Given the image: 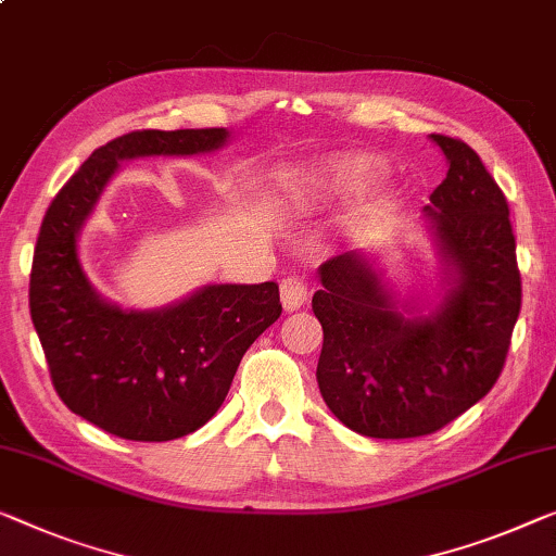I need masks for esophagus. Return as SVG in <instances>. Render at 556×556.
I'll return each instance as SVG.
<instances>
[{"instance_id":"34e87169","label":"esophagus","mask_w":556,"mask_h":556,"mask_svg":"<svg viewBox=\"0 0 556 556\" xmlns=\"http://www.w3.org/2000/svg\"><path fill=\"white\" fill-rule=\"evenodd\" d=\"M306 300H309V287H306L304 279L289 277L281 281V306L287 312L300 309V306L306 304Z\"/></svg>"}]
</instances>
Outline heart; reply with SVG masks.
<instances>
[{
    "mask_svg": "<svg viewBox=\"0 0 556 556\" xmlns=\"http://www.w3.org/2000/svg\"><path fill=\"white\" fill-rule=\"evenodd\" d=\"M382 174V164L371 156H337V160H325L309 167L279 172L277 197L289 214L309 217L339 199L369 192Z\"/></svg>",
    "mask_w": 556,
    "mask_h": 556,
    "instance_id": "obj_1",
    "label": "heart"
}]
</instances>
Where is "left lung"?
Masks as SVG:
<instances>
[{"mask_svg":"<svg viewBox=\"0 0 556 556\" xmlns=\"http://www.w3.org/2000/svg\"><path fill=\"white\" fill-rule=\"evenodd\" d=\"M450 172L429 194L457 287L439 312L409 319L357 252L319 267L312 309L325 329L317 382L327 407L375 439L434 434L500 379L521 309V275L507 197L462 139L432 135Z\"/></svg>","mask_w":556,"mask_h":556,"instance_id":"obj_1","label":"left lung"}]
</instances>
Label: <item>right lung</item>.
Returning <instances> with one entry per match:
<instances>
[{"label": "right lung", "instance_id": "right-lung-1", "mask_svg": "<svg viewBox=\"0 0 556 556\" xmlns=\"http://www.w3.org/2000/svg\"><path fill=\"white\" fill-rule=\"evenodd\" d=\"M229 131L137 129L72 174L41 219L29 312L60 400L81 419L131 442L197 432L225 402L239 362L281 314L279 287L212 285L160 312H122L99 300L77 256L81 222L119 160L197 154Z\"/></svg>", "mask_w": 556, "mask_h": 556}]
</instances>
